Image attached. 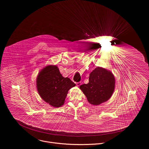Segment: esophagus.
<instances>
[{
	"instance_id": "esophagus-1",
	"label": "esophagus",
	"mask_w": 149,
	"mask_h": 149,
	"mask_svg": "<svg viewBox=\"0 0 149 149\" xmlns=\"http://www.w3.org/2000/svg\"><path fill=\"white\" fill-rule=\"evenodd\" d=\"M76 84H77V86H79L81 85V82H76Z\"/></svg>"
}]
</instances>
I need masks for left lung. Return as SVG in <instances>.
<instances>
[{
    "label": "left lung",
    "mask_w": 149,
    "mask_h": 149,
    "mask_svg": "<svg viewBox=\"0 0 149 149\" xmlns=\"http://www.w3.org/2000/svg\"><path fill=\"white\" fill-rule=\"evenodd\" d=\"M114 87L115 78L113 74L104 68L97 67L90 73L89 82L81 85L79 88L88 101L96 105L111 97Z\"/></svg>",
    "instance_id": "obj_1"
}]
</instances>
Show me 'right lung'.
<instances>
[{"instance_id": "1", "label": "right lung", "mask_w": 149, "mask_h": 149, "mask_svg": "<svg viewBox=\"0 0 149 149\" xmlns=\"http://www.w3.org/2000/svg\"><path fill=\"white\" fill-rule=\"evenodd\" d=\"M38 93L45 102L55 107L64 104L70 89L75 86L69 78L63 77L55 65L44 68L36 79Z\"/></svg>"}]
</instances>
